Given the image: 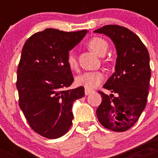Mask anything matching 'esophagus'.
<instances>
[{
	"mask_svg": "<svg viewBox=\"0 0 158 158\" xmlns=\"http://www.w3.org/2000/svg\"><path fill=\"white\" fill-rule=\"evenodd\" d=\"M93 93V91H92V90H90V89H85V94L86 96H87V95H89L90 93Z\"/></svg>",
	"mask_w": 158,
	"mask_h": 158,
	"instance_id": "34e87169",
	"label": "esophagus"
}]
</instances>
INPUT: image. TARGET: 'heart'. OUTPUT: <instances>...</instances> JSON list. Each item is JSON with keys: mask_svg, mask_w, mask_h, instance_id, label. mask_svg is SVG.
<instances>
[{"mask_svg": "<svg viewBox=\"0 0 158 158\" xmlns=\"http://www.w3.org/2000/svg\"><path fill=\"white\" fill-rule=\"evenodd\" d=\"M88 47L99 56H104L108 48L107 41L100 37H93L88 42ZM67 64L71 69H77L78 67L76 54L69 52L67 56ZM104 80V74L100 71L85 72L76 77L77 85L83 86L87 89H93L100 85Z\"/></svg>", "mask_w": 158, "mask_h": 158, "instance_id": "b5f03b06", "label": "heart"}]
</instances>
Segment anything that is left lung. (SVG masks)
Returning a JSON list of instances; mask_svg holds the SVG:
<instances>
[{"label":"left lung","instance_id":"8db88e82","mask_svg":"<svg viewBox=\"0 0 158 158\" xmlns=\"http://www.w3.org/2000/svg\"><path fill=\"white\" fill-rule=\"evenodd\" d=\"M94 32L108 36L117 51L115 73L104 85L117 96L99 91L102 102L96 116L105 128L123 132L133 126L146 107L151 76L150 55L139 36L127 27L105 25Z\"/></svg>","mask_w":158,"mask_h":158}]
</instances>
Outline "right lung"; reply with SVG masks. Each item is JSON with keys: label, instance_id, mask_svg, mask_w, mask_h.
I'll return each instance as SVG.
<instances>
[{"label": "right lung", "instance_id": "right-lung-1", "mask_svg": "<svg viewBox=\"0 0 158 158\" xmlns=\"http://www.w3.org/2000/svg\"><path fill=\"white\" fill-rule=\"evenodd\" d=\"M87 31L66 32L47 28L32 35L23 45L17 69L19 105L31 129L47 139L67 133L72 125L73 103L85 95L73 81L67 56Z\"/></svg>", "mask_w": 158, "mask_h": 158}]
</instances>
